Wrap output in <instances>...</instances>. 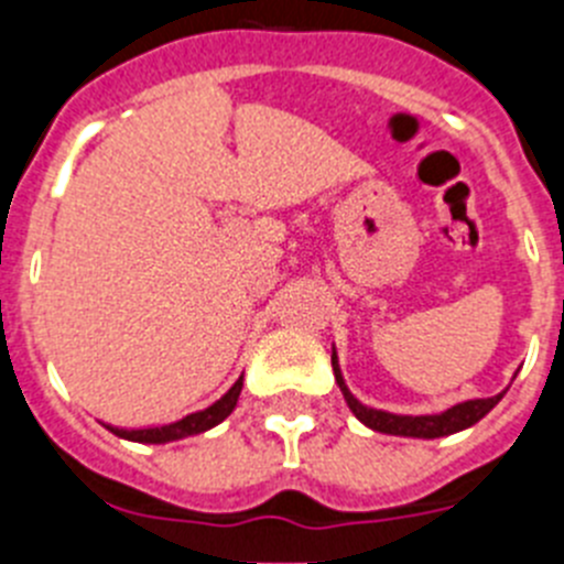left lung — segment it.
<instances>
[{
	"instance_id": "8db88e82",
	"label": "left lung",
	"mask_w": 564,
	"mask_h": 564,
	"mask_svg": "<svg viewBox=\"0 0 564 564\" xmlns=\"http://www.w3.org/2000/svg\"><path fill=\"white\" fill-rule=\"evenodd\" d=\"M333 376H336L338 390H341L344 401L350 406L352 415L364 423V426H370V430L383 432V435H395V437H417V441H432V437H443V435H455V432L468 430V426H475L480 417H486L488 412L495 410L500 398L508 392V383L502 392H495V395H480V398H466V401H457L452 406L441 412H417V415H410V412H390V410H376V406H367V403L358 401L356 395L350 392L347 381L341 376V367H338V356L336 347H333ZM517 378V372H514Z\"/></svg>"
}]
</instances>
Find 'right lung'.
Listing matches in <instances>:
<instances>
[{"label":"right lung","mask_w":564,"mask_h":564,"mask_svg":"<svg viewBox=\"0 0 564 564\" xmlns=\"http://www.w3.org/2000/svg\"><path fill=\"white\" fill-rule=\"evenodd\" d=\"M239 392H242V376L234 378L228 383V390H223L220 395L208 401L200 410H192L181 417H172V421L163 423H149V426H112L107 423V430L112 432L115 437H123V441L132 443H149V446H163V443L174 441H186V437L203 435V432L214 430L217 423L226 421L234 412L239 401Z\"/></svg>","instance_id":"1"}]
</instances>
